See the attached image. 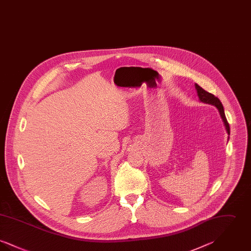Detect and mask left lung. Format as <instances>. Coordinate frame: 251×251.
<instances>
[{
    "label": "left lung",
    "mask_w": 251,
    "mask_h": 251,
    "mask_svg": "<svg viewBox=\"0 0 251 251\" xmlns=\"http://www.w3.org/2000/svg\"><path fill=\"white\" fill-rule=\"evenodd\" d=\"M195 87H196V90H197V93L199 96V99L201 102L204 103H207V104H212V105H215L216 109L218 110L219 114H220V117L223 120V123H224V126L226 128V131H227V134L229 135V125L227 123V119H226V116H225V112H224V108L223 105L221 103V101L219 100L218 98H216L215 96L205 91L203 89L202 87H201L199 84H195Z\"/></svg>",
    "instance_id": "left-lung-1"
}]
</instances>
